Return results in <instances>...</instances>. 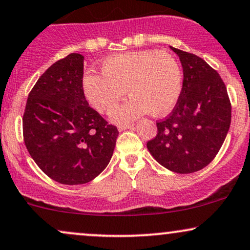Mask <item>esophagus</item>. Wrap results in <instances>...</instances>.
<instances>
[{"label":"esophagus","mask_w":250,"mask_h":250,"mask_svg":"<svg viewBox=\"0 0 250 250\" xmlns=\"http://www.w3.org/2000/svg\"><path fill=\"white\" fill-rule=\"evenodd\" d=\"M133 127H134L133 123H130V125H119V130L123 131V130H125V129H131Z\"/></svg>","instance_id":"obj_1"}]
</instances>
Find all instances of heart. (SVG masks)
Here are the masks:
<instances>
[{
	"instance_id": "obj_1",
	"label": "heart",
	"mask_w": 250,
	"mask_h": 250,
	"mask_svg": "<svg viewBox=\"0 0 250 250\" xmlns=\"http://www.w3.org/2000/svg\"><path fill=\"white\" fill-rule=\"evenodd\" d=\"M101 76L87 73L83 79L86 99L98 112L108 113L125 94L131 96L112 113L116 123H128L146 113L164 116L178 102L183 88L182 68L165 51H133L108 57Z\"/></svg>"
}]
</instances>
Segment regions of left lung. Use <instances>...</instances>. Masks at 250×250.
I'll list each match as a JSON object with an SVG mask.
<instances>
[{
    "instance_id": "obj_1",
    "label": "left lung",
    "mask_w": 250,
    "mask_h": 250,
    "mask_svg": "<svg viewBox=\"0 0 250 250\" xmlns=\"http://www.w3.org/2000/svg\"><path fill=\"white\" fill-rule=\"evenodd\" d=\"M183 66V88L170 115L158 121L146 148L159 164L177 173L207 167L229 130L231 106L221 77L200 57L171 46Z\"/></svg>"
}]
</instances>
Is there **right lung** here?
I'll return each mask as SVG.
<instances>
[{
  "mask_svg": "<svg viewBox=\"0 0 250 250\" xmlns=\"http://www.w3.org/2000/svg\"><path fill=\"white\" fill-rule=\"evenodd\" d=\"M83 56L51 65L26 101L23 137L39 169L65 185L86 184L106 169L119 131L89 107L83 89Z\"/></svg>",
  "mask_w": 250,
  "mask_h": 250,
  "instance_id": "1",
  "label": "right lung"
}]
</instances>
